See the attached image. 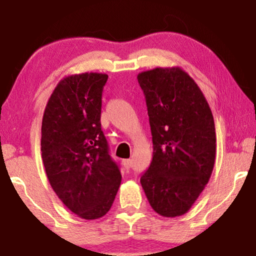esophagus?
Instances as JSON below:
<instances>
[{
    "label": "esophagus",
    "instance_id": "1",
    "mask_svg": "<svg viewBox=\"0 0 256 256\" xmlns=\"http://www.w3.org/2000/svg\"><path fill=\"white\" fill-rule=\"evenodd\" d=\"M122 165L126 170H130L132 168V160L131 159H124L122 160Z\"/></svg>",
    "mask_w": 256,
    "mask_h": 256
}]
</instances>
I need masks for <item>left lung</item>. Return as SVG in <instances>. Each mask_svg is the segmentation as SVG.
Here are the masks:
<instances>
[{"label": "left lung", "instance_id": "8db88e82", "mask_svg": "<svg viewBox=\"0 0 256 256\" xmlns=\"http://www.w3.org/2000/svg\"><path fill=\"white\" fill-rule=\"evenodd\" d=\"M151 126L153 156L140 184L154 212H188L212 176L216 125L202 91L179 66L138 74Z\"/></svg>", "mask_w": 256, "mask_h": 256}]
</instances>
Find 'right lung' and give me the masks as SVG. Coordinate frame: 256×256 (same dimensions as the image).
<instances>
[{"mask_svg": "<svg viewBox=\"0 0 256 256\" xmlns=\"http://www.w3.org/2000/svg\"><path fill=\"white\" fill-rule=\"evenodd\" d=\"M106 74H69L58 82L42 120L40 151L51 187L77 216L94 220L110 210L122 182L100 128Z\"/></svg>", "mask_w": 256, "mask_h": 256, "instance_id": "right-lung-1", "label": "right lung"}]
</instances>
